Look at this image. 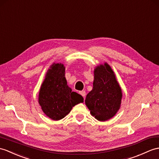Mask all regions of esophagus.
<instances>
[{
	"instance_id": "esophagus-1",
	"label": "esophagus",
	"mask_w": 159,
	"mask_h": 159,
	"mask_svg": "<svg viewBox=\"0 0 159 159\" xmlns=\"http://www.w3.org/2000/svg\"><path fill=\"white\" fill-rule=\"evenodd\" d=\"M79 93H80L81 95H82V96H83V98L85 97L86 93H85V91H80V92H79Z\"/></svg>"
}]
</instances>
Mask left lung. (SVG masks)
I'll use <instances>...</instances> for the list:
<instances>
[{
    "label": "left lung",
    "instance_id": "left-lung-1",
    "mask_svg": "<svg viewBox=\"0 0 159 159\" xmlns=\"http://www.w3.org/2000/svg\"><path fill=\"white\" fill-rule=\"evenodd\" d=\"M93 89L87 95L85 104L98 120L106 121L119 111L123 93L115 74L108 63L99 64L93 70Z\"/></svg>",
    "mask_w": 159,
    "mask_h": 159
}]
</instances>
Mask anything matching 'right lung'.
Instances as JSON below:
<instances>
[{
	"instance_id": "obj_1",
	"label": "right lung",
	"mask_w": 159,
	"mask_h": 159,
	"mask_svg": "<svg viewBox=\"0 0 159 159\" xmlns=\"http://www.w3.org/2000/svg\"><path fill=\"white\" fill-rule=\"evenodd\" d=\"M65 70L61 63H53L39 90V104L46 116L53 120L62 119L74 106L84 102L82 95L72 91L68 85Z\"/></svg>"
}]
</instances>
